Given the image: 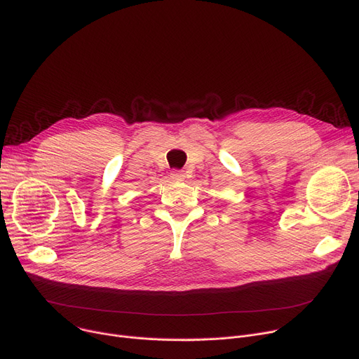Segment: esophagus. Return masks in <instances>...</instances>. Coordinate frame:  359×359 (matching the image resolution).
<instances>
[{"mask_svg": "<svg viewBox=\"0 0 359 359\" xmlns=\"http://www.w3.org/2000/svg\"><path fill=\"white\" fill-rule=\"evenodd\" d=\"M170 177H172L173 180H183L184 179V173L182 172V170H173V172L170 173Z\"/></svg>", "mask_w": 359, "mask_h": 359, "instance_id": "obj_1", "label": "esophagus"}]
</instances>
